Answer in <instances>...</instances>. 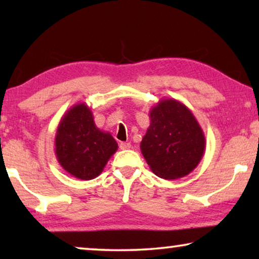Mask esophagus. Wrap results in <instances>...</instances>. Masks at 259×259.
<instances>
[{
	"label": "esophagus",
	"mask_w": 259,
	"mask_h": 259,
	"mask_svg": "<svg viewBox=\"0 0 259 259\" xmlns=\"http://www.w3.org/2000/svg\"><path fill=\"white\" fill-rule=\"evenodd\" d=\"M119 146L121 150H128V148L131 147V144L130 143H120Z\"/></svg>",
	"instance_id": "esophagus-1"
}]
</instances>
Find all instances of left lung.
Listing matches in <instances>:
<instances>
[{
	"label": "left lung",
	"mask_w": 259,
	"mask_h": 259,
	"mask_svg": "<svg viewBox=\"0 0 259 259\" xmlns=\"http://www.w3.org/2000/svg\"><path fill=\"white\" fill-rule=\"evenodd\" d=\"M151 125L140 143L155 176L177 179L196 168L204 153L205 138L186 106L162 100L151 109Z\"/></svg>",
	"instance_id": "left-lung-1"
}]
</instances>
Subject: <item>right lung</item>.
I'll use <instances>...</instances> for the list:
<instances>
[{
  "label": "right lung",
  "mask_w": 259,
  "mask_h": 259,
  "mask_svg": "<svg viewBox=\"0 0 259 259\" xmlns=\"http://www.w3.org/2000/svg\"><path fill=\"white\" fill-rule=\"evenodd\" d=\"M118 150L109 133L95 126L91 109L84 104L70 108L60 121L55 138V153L63 168L82 180L98 177L108 159Z\"/></svg>",
  "instance_id": "right-lung-1"
}]
</instances>
